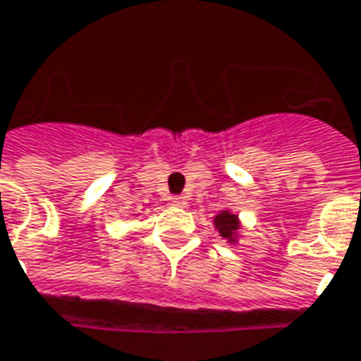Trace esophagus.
I'll return each instance as SVG.
<instances>
[{"label":"esophagus","mask_w":361,"mask_h":361,"mask_svg":"<svg viewBox=\"0 0 361 361\" xmlns=\"http://www.w3.org/2000/svg\"><path fill=\"white\" fill-rule=\"evenodd\" d=\"M170 201V205L173 207H185L188 205V199L183 197V195H172V197L168 199Z\"/></svg>","instance_id":"esophagus-1"}]
</instances>
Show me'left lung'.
Returning a JSON list of instances; mask_svg holds the SVG:
<instances>
[{
  "label": "left lung",
  "instance_id": "1",
  "mask_svg": "<svg viewBox=\"0 0 361 361\" xmlns=\"http://www.w3.org/2000/svg\"><path fill=\"white\" fill-rule=\"evenodd\" d=\"M213 224H215V228L219 231V234L223 236L224 240L231 242V244H236V242H238V238H240L242 223L234 211H231V209H223L221 213H216L215 215Z\"/></svg>",
  "mask_w": 361,
  "mask_h": 361
}]
</instances>
